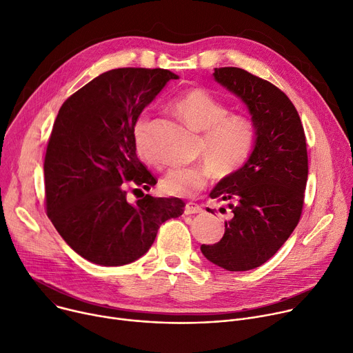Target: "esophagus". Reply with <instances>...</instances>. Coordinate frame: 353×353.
<instances>
[{"label": "esophagus", "mask_w": 353, "mask_h": 353, "mask_svg": "<svg viewBox=\"0 0 353 353\" xmlns=\"http://www.w3.org/2000/svg\"><path fill=\"white\" fill-rule=\"evenodd\" d=\"M203 212V208L196 204V203H187L185 204V208H184V214L185 215H190V214H200Z\"/></svg>", "instance_id": "34e87169"}]
</instances>
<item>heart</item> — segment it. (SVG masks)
Returning a JSON list of instances; mask_svg holds the SVG:
<instances>
[{"mask_svg":"<svg viewBox=\"0 0 353 353\" xmlns=\"http://www.w3.org/2000/svg\"><path fill=\"white\" fill-rule=\"evenodd\" d=\"M177 114L203 134V152L208 157L194 165L172 168L162 179L165 193L176 197H193L201 191L214 169L227 176L238 172L252 156L258 131L252 117L230 114V105L203 87L181 92L173 101ZM149 115L141 114L132 125V138L138 153L153 162L149 149Z\"/></svg>","mask_w":353,"mask_h":353,"instance_id":"obj_1","label":"heart"}]
</instances>
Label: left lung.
Instances as JSON below:
<instances>
[{
	"label": "left lung",
	"mask_w": 353,
	"mask_h": 353,
	"mask_svg": "<svg viewBox=\"0 0 353 353\" xmlns=\"http://www.w3.org/2000/svg\"><path fill=\"white\" fill-rule=\"evenodd\" d=\"M214 79L246 104L258 141L245 166L210 193L230 203L231 218L222 239L201 245V252L222 269L245 272L268 262L297 227L308 177L307 143L299 112L280 88L239 68L215 69Z\"/></svg>",
	"instance_id": "obj_1"
}]
</instances>
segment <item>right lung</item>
<instances>
[{
    "label": "right lung",
    "instance_id": "add662e5",
    "mask_svg": "<svg viewBox=\"0 0 353 353\" xmlns=\"http://www.w3.org/2000/svg\"><path fill=\"white\" fill-rule=\"evenodd\" d=\"M176 79L165 69H114L81 87L59 110L43 163L46 211L60 236L88 262H135L149 250L160 225L184 211L176 197L143 193L130 203L125 194L130 183L142 192L141 187L150 190L157 183L137 156L132 125Z\"/></svg>",
    "mask_w": 353,
    "mask_h": 353
}]
</instances>
